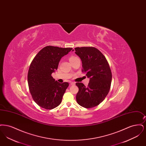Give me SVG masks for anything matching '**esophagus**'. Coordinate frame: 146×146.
Wrapping results in <instances>:
<instances>
[{
  "instance_id": "esophagus-1",
  "label": "esophagus",
  "mask_w": 146,
  "mask_h": 146,
  "mask_svg": "<svg viewBox=\"0 0 146 146\" xmlns=\"http://www.w3.org/2000/svg\"><path fill=\"white\" fill-rule=\"evenodd\" d=\"M75 84V83L74 82H70V85H74Z\"/></svg>"
}]
</instances>
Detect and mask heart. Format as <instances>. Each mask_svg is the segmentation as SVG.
<instances>
[{"mask_svg":"<svg viewBox=\"0 0 146 146\" xmlns=\"http://www.w3.org/2000/svg\"><path fill=\"white\" fill-rule=\"evenodd\" d=\"M75 57H73V56H72V57H70V59H69V60H70V61H71L72 60H73V58H74Z\"/></svg>","mask_w":146,"mask_h":146,"instance_id":"obj_1","label":"heart"}]
</instances>
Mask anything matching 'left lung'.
Masks as SVG:
<instances>
[{"instance_id": "left-lung-1", "label": "left lung", "mask_w": 146, "mask_h": 146, "mask_svg": "<svg viewBox=\"0 0 146 146\" xmlns=\"http://www.w3.org/2000/svg\"><path fill=\"white\" fill-rule=\"evenodd\" d=\"M75 51L82 60V72L90 79L87 87L82 83L76 84L79 88L76 102L84 108H92L100 104L108 94L112 78L111 70L104 56L96 48L78 47Z\"/></svg>"}]
</instances>
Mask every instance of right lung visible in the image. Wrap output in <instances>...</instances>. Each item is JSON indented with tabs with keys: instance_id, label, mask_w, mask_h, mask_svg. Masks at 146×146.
Returning <instances> with one entry per match:
<instances>
[{
	"instance_id": "right-lung-1",
	"label": "right lung",
	"mask_w": 146,
	"mask_h": 146,
	"mask_svg": "<svg viewBox=\"0 0 146 146\" xmlns=\"http://www.w3.org/2000/svg\"><path fill=\"white\" fill-rule=\"evenodd\" d=\"M72 48L57 46L44 47L35 56L28 73L29 91L35 102L46 110L55 108L61 103L69 84H61L51 76L57 69L63 56Z\"/></svg>"
}]
</instances>
